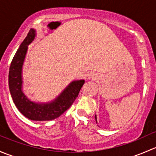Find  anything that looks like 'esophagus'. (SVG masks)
Listing matches in <instances>:
<instances>
[{
  "label": "esophagus",
  "mask_w": 156,
  "mask_h": 156,
  "mask_svg": "<svg viewBox=\"0 0 156 156\" xmlns=\"http://www.w3.org/2000/svg\"><path fill=\"white\" fill-rule=\"evenodd\" d=\"M90 78H91V75H90Z\"/></svg>",
  "instance_id": "34e87169"
}]
</instances>
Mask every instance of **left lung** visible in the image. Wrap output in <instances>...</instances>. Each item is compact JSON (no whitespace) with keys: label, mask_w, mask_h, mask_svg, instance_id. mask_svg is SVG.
<instances>
[{"label":"left lung","mask_w":156,"mask_h":156,"mask_svg":"<svg viewBox=\"0 0 156 156\" xmlns=\"http://www.w3.org/2000/svg\"><path fill=\"white\" fill-rule=\"evenodd\" d=\"M95 119H96V122H97V115L95 116Z\"/></svg>","instance_id":"1"}]
</instances>
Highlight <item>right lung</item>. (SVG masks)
Instances as JSON below:
<instances>
[{"label":"right lung","mask_w":156,"mask_h":156,"mask_svg":"<svg viewBox=\"0 0 156 156\" xmlns=\"http://www.w3.org/2000/svg\"><path fill=\"white\" fill-rule=\"evenodd\" d=\"M35 37V31L31 29L11 62L9 71V88L16 106L26 118L34 121H49L59 117L70 107L84 85V80L75 81L51 103L39 104L30 101L22 91V68L28 45Z\"/></svg>","instance_id":"right-lung-1"}]
</instances>
